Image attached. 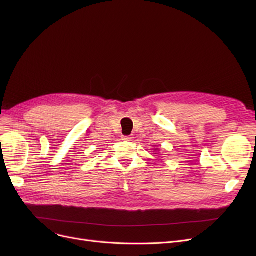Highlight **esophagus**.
I'll list each match as a JSON object with an SVG mask.
<instances>
[{
  "label": "esophagus",
  "mask_w": 256,
  "mask_h": 256,
  "mask_svg": "<svg viewBox=\"0 0 256 256\" xmlns=\"http://www.w3.org/2000/svg\"><path fill=\"white\" fill-rule=\"evenodd\" d=\"M132 138H131V136H123V140H125V142H130V140H132Z\"/></svg>",
  "instance_id": "obj_1"
}]
</instances>
